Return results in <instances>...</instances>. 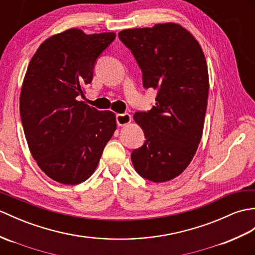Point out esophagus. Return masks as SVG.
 I'll return each mask as SVG.
<instances>
[{"label": "esophagus", "instance_id": "obj_1", "mask_svg": "<svg viewBox=\"0 0 255 255\" xmlns=\"http://www.w3.org/2000/svg\"><path fill=\"white\" fill-rule=\"evenodd\" d=\"M130 122H131V116H130L128 113L116 115V123L118 126H126Z\"/></svg>", "mask_w": 255, "mask_h": 255}]
</instances>
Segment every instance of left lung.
<instances>
[{"instance_id":"left-lung-1","label":"left lung","mask_w":255,"mask_h":255,"mask_svg":"<svg viewBox=\"0 0 255 255\" xmlns=\"http://www.w3.org/2000/svg\"><path fill=\"white\" fill-rule=\"evenodd\" d=\"M118 37L141 68L143 87L157 90L155 105L133 115L145 137L131 153L133 167L150 181L171 180L188 167L202 138L209 97L204 53L174 22L126 29Z\"/></svg>"}]
</instances>
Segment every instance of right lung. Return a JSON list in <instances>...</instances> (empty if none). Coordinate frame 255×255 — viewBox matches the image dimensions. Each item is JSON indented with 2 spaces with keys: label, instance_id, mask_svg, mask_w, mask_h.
I'll list each match as a JSON object with an SVG mask.
<instances>
[{
  "label": "right lung",
  "instance_id": "1",
  "mask_svg": "<svg viewBox=\"0 0 255 255\" xmlns=\"http://www.w3.org/2000/svg\"><path fill=\"white\" fill-rule=\"evenodd\" d=\"M115 37L68 29L41 43L28 65L19 98L23 132L41 170L63 185H78L94 173L116 130L113 112L77 100Z\"/></svg>",
  "mask_w": 255,
  "mask_h": 255
}]
</instances>
